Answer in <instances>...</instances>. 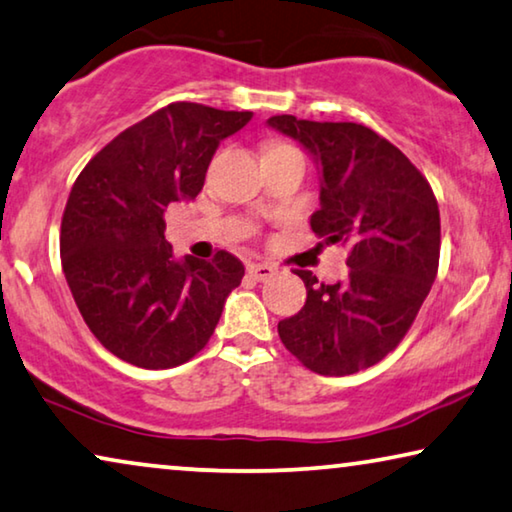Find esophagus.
Masks as SVG:
<instances>
[{"label": "esophagus", "instance_id": "obj_1", "mask_svg": "<svg viewBox=\"0 0 512 512\" xmlns=\"http://www.w3.org/2000/svg\"><path fill=\"white\" fill-rule=\"evenodd\" d=\"M247 270H249V274L256 281H268V279L274 277V274H277V265H272V263H251Z\"/></svg>", "mask_w": 512, "mask_h": 512}]
</instances>
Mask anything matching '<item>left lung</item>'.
<instances>
[{"mask_svg": "<svg viewBox=\"0 0 512 512\" xmlns=\"http://www.w3.org/2000/svg\"><path fill=\"white\" fill-rule=\"evenodd\" d=\"M268 127L298 140L318 168L321 205L309 219L311 231L351 249V270L337 284L295 270L307 302L279 321V337L311 372L355 374L402 342L434 284L439 205L420 170L362 124L277 115Z\"/></svg>", "mask_w": 512, "mask_h": 512, "instance_id": "obj_1", "label": "left lung"}]
</instances>
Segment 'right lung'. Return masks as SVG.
Wrapping results in <instances>:
<instances>
[{
    "instance_id": "1",
    "label": "right lung",
    "mask_w": 512,
    "mask_h": 512,
    "mask_svg": "<svg viewBox=\"0 0 512 512\" xmlns=\"http://www.w3.org/2000/svg\"><path fill=\"white\" fill-rule=\"evenodd\" d=\"M251 115L170 103L110 140L73 184L62 268L87 328L120 360L145 369L191 360L240 286L244 265L228 251L177 258L164 212L194 201L219 143Z\"/></svg>"
}]
</instances>
